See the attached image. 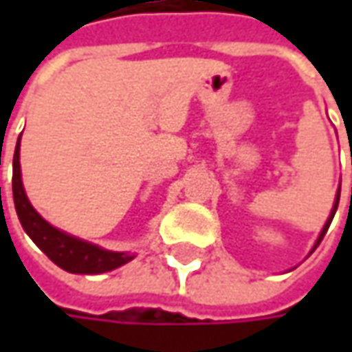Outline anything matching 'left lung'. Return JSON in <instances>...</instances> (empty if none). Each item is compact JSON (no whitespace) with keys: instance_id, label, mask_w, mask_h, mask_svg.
Segmentation results:
<instances>
[{"instance_id":"left-lung-1","label":"left lung","mask_w":352,"mask_h":352,"mask_svg":"<svg viewBox=\"0 0 352 352\" xmlns=\"http://www.w3.org/2000/svg\"><path fill=\"white\" fill-rule=\"evenodd\" d=\"M339 194H341V190H339ZM339 194H337V199H335V206H333L331 215H329V219H327V223L323 225V231H321V235H319L318 243H316V247H314V250L318 249V245H319V243H321V241H323V236H325V233H327V229H329V225H331L333 215H335V211H337V206H339Z\"/></svg>"}]
</instances>
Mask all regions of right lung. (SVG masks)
I'll use <instances>...</instances> for the list:
<instances>
[{"instance_id":"obj_1","label":"right lung","mask_w":352,"mask_h":352,"mask_svg":"<svg viewBox=\"0 0 352 352\" xmlns=\"http://www.w3.org/2000/svg\"><path fill=\"white\" fill-rule=\"evenodd\" d=\"M13 201L25 233L34 241V245L62 270L72 274H102L127 264L133 256L125 252L103 250L86 241L66 235L52 225H48L29 204L21 182L19 141L13 155Z\"/></svg>"}]
</instances>
